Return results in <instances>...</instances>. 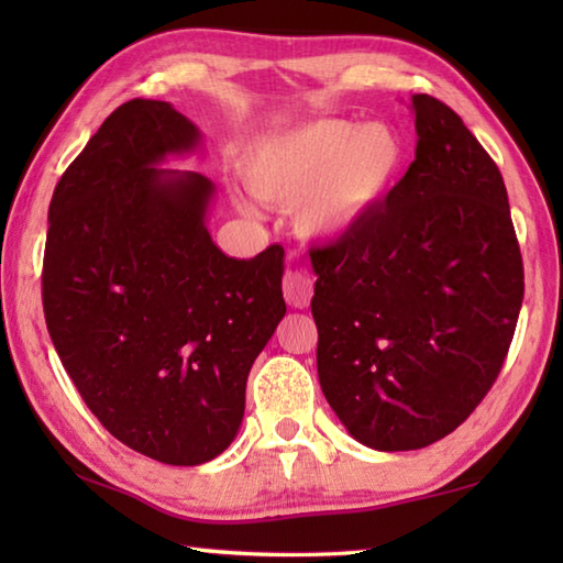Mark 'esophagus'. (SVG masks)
Returning <instances> with one entry per match:
<instances>
[{
    "mask_svg": "<svg viewBox=\"0 0 563 563\" xmlns=\"http://www.w3.org/2000/svg\"><path fill=\"white\" fill-rule=\"evenodd\" d=\"M283 295L288 305L292 308H308L310 298H312V278L308 273H300V271H290L285 273L283 278Z\"/></svg>",
    "mask_w": 563,
    "mask_h": 563,
    "instance_id": "esophagus-1",
    "label": "esophagus"
}]
</instances>
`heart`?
<instances>
[{
  "label": "heart",
  "instance_id": "obj_1",
  "mask_svg": "<svg viewBox=\"0 0 563 563\" xmlns=\"http://www.w3.org/2000/svg\"><path fill=\"white\" fill-rule=\"evenodd\" d=\"M407 168V144L383 121L325 119L255 144L243 178L255 198L295 208L305 238L335 241L383 206Z\"/></svg>",
  "mask_w": 563,
  "mask_h": 563
}]
</instances>
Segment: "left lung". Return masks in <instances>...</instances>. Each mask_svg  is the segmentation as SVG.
Segmentation results:
<instances>
[{"label": "left lung", "instance_id": "left-lung-1", "mask_svg": "<svg viewBox=\"0 0 563 563\" xmlns=\"http://www.w3.org/2000/svg\"><path fill=\"white\" fill-rule=\"evenodd\" d=\"M393 196L310 251L322 395L357 442L407 452L470 417L507 357L523 265L504 178L464 121L415 93Z\"/></svg>", "mask_w": 563, "mask_h": 563}]
</instances>
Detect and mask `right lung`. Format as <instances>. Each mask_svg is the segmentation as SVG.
<instances>
[{"mask_svg":"<svg viewBox=\"0 0 563 563\" xmlns=\"http://www.w3.org/2000/svg\"><path fill=\"white\" fill-rule=\"evenodd\" d=\"M198 144L168 101L121 103L54 188L42 271L46 328L84 402L176 466L235 440L247 373L285 316L283 247L228 258L206 228L211 180L158 166Z\"/></svg>","mask_w":563,"mask_h":563,"instance_id":"obj_1","label":"right lung"}]
</instances>
